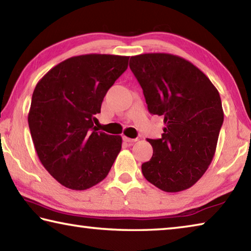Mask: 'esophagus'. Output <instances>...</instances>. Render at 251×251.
<instances>
[{"instance_id":"1","label":"esophagus","mask_w":251,"mask_h":251,"mask_svg":"<svg viewBox=\"0 0 251 251\" xmlns=\"http://www.w3.org/2000/svg\"><path fill=\"white\" fill-rule=\"evenodd\" d=\"M123 141L126 142V143L131 144V143L137 142V138H129V137H126V136H124V137H123Z\"/></svg>"}]
</instances>
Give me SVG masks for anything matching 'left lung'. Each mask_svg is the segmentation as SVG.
Masks as SVG:
<instances>
[{
  "mask_svg": "<svg viewBox=\"0 0 251 251\" xmlns=\"http://www.w3.org/2000/svg\"><path fill=\"white\" fill-rule=\"evenodd\" d=\"M129 67L148 112L163 116L166 125L161 138L147 139L154 152L142 165L143 175L167 193L189 188L205 174L216 151L224 123L217 88L198 67L176 55H136Z\"/></svg>",
  "mask_w": 251,
  "mask_h": 251,
  "instance_id": "left-lung-1",
  "label": "left lung"
}]
</instances>
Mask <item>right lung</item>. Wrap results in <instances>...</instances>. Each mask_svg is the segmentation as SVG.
Here are the masks:
<instances>
[{
    "label": "right lung",
    "mask_w": 251,
    "mask_h": 251,
    "mask_svg": "<svg viewBox=\"0 0 251 251\" xmlns=\"http://www.w3.org/2000/svg\"><path fill=\"white\" fill-rule=\"evenodd\" d=\"M128 56L79 55L49 71L33 92L28 127L37 156L59 184L84 190L107 176L122 137L97 131L106 93L128 66Z\"/></svg>",
    "instance_id": "1"
}]
</instances>
